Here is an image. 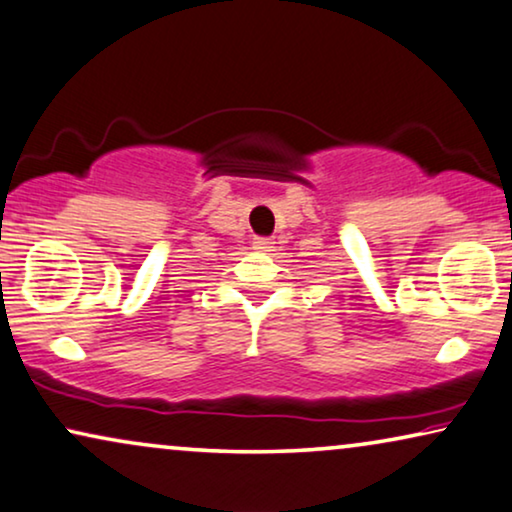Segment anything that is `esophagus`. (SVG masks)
Returning <instances> with one entry per match:
<instances>
[{
    "label": "esophagus",
    "mask_w": 512,
    "mask_h": 512,
    "mask_svg": "<svg viewBox=\"0 0 512 512\" xmlns=\"http://www.w3.org/2000/svg\"><path fill=\"white\" fill-rule=\"evenodd\" d=\"M274 238H267V236H260V238H255V241H252V248L255 250H260V252H271L274 250Z\"/></svg>",
    "instance_id": "esophagus-1"
}]
</instances>
